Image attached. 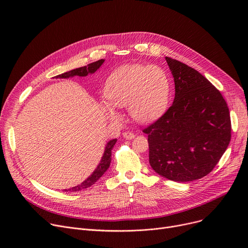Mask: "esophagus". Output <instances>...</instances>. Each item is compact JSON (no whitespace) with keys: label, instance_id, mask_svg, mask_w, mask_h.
Returning a JSON list of instances; mask_svg holds the SVG:
<instances>
[{"label":"esophagus","instance_id":"esophagus-1","mask_svg":"<svg viewBox=\"0 0 248 248\" xmlns=\"http://www.w3.org/2000/svg\"><path fill=\"white\" fill-rule=\"evenodd\" d=\"M123 137L124 138V139H126V140H133V139H135V134L134 133H131V132H125V133H124L123 134Z\"/></svg>","mask_w":248,"mask_h":248}]
</instances>
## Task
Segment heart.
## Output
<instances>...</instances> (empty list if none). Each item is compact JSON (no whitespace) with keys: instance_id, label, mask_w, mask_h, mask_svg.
Instances as JSON below:
<instances>
[{"instance_id":"1","label":"heart","mask_w":248,"mask_h":248,"mask_svg":"<svg viewBox=\"0 0 248 248\" xmlns=\"http://www.w3.org/2000/svg\"><path fill=\"white\" fill-rule=\"evenodd\" d=\"M170 80L166 71L157 65H124L115 69L104 83L103 113L119 120L115 108H128V112L139 123L146 124L160 116L167 108L170 97Z\"/></svg>"}]
</instances>
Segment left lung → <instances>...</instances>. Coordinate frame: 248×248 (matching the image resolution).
<instances>
[{
  "mask_svg": "<svg viewBox=\"0 0 248 248\" xmlns=\"http://www.w3.org/2000/svg\"><path fill=\"white\" fill-rule=\"evenodd\" d=\"M175 82L172 107L144 129L149 162L160 176L191 182L209 174L231 139L227 103L220 91L197 70L166 57Z\"/></svg>",
  "mask_w": 248,
  "mask_h": 248,
  "instance_id": "obj_1",
  "label": "left lung"
}]
</instances>
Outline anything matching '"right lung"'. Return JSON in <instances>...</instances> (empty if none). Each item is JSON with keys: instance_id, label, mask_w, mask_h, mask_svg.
Instances as JSON below:
<instances>
[{"instance_id": "right-lung-1", "label": "right lung", "mask_w": 248, "mask_h": 248, "mask_svg": "<svg viewBox=\"0 0 248 248\" xmlns=\"http://www.w3.org/2000/svg\"><path fill=\"white\" fill-rule=\"evenodd\" d=\"M103 62H104V59H100L98 61H95V62L88 64L87 66L72 69L70 71L64 72L62 74L54 76L53 78H56V79H58V78H59V79H63V78H70V77H74V76L85 77L88 74H93L101 66ZM116 140H117L116 139L110 140L106 145V148H104V152H103V155L101 157V160H100L99 164L97 165L95 170L93 172V174H91L87 179H85L81 184L77 185L75 187H72L70 189H65L64 191H66V192H78V191L84 190V189H86L90 186H93L95 183V182L108 171V169L109 168V165H110V162H111V151H112V149L115 145Z\"/></svg>"}]
</instances>
